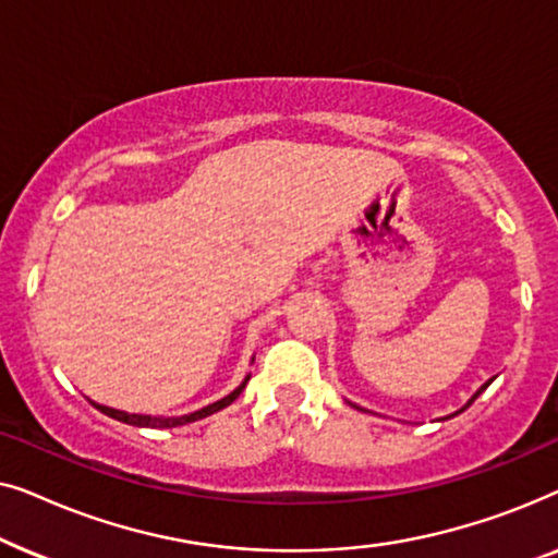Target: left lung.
Masks as SVG:
<instances>
[{"label":"left lung","instance_id":"1","mask_svg":"<svg viewBox=\"0 0 558 558\" xmlns=\"http://www.w3.org/2000/svg\"><path fill=\"white\" fill-rule=\"evenodd\" d=\"M490 384H493V378H490V380H487V384H485L483 388H480V391H477L475 396H472V399L468 401V407H464V409H470V407H472V401H475V399H477V396H480V393H483V391H485V388H487V386H490ZM353 407H355V403H353ZM355 409H357V407H355ZM464 409H460V411H464ZM460 411H457V414H460Z\"/></svg>","mask_w":558,"mask_h":558}]
</instances>
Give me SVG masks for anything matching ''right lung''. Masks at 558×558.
I'll list each match as a JSON object with an SVG mask.
<instances>
[{
	"mask_svg": "<svg viewBox=\"0 0 558 558\" xmlns=\"http://www.w3.org/2000/svg\"><path fill=\"white\" fill-rule=\"evenodd\" d=\"M248 378L251 376H246L243 378V384L235 388V391H231L226 396V399H220V401H216V403H210V407H205V409H201V411H193V414H185V416H149V414H129V411H119V409H109V407H101V403H94V407L101 411V414H106V416H111V418H117V422H124V424H134V426H149V429H172V426H182V424H190V422H197V418H205V416H210V414H216V411H220V409H226L228 403H233L235 399H239L241 396V391L243 388H246V384H248Z\"/></svg>",
	"mask_w": 558,
	"mask_h": 558,
	"instance_id": "right-lung-1",
	"label": "right lung"
}]
</instances>
